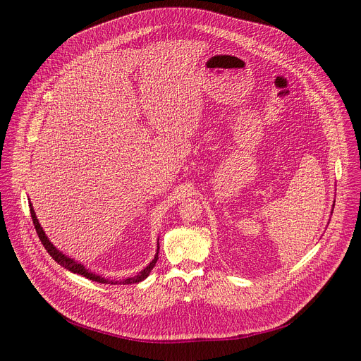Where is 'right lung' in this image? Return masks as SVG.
I'll return each instance as SVG.
<instances>
[{
	"label": "right lung",
	"instance_id": "add662e5",
	"mask_svg": "<svg viewBox=\"0 0 361 361\" xmlns=\"http://www.w3.org/2000/svg\"><path fill=\"white\" fill-rule=\"evenodd\" d=\"M30 212H31V219H32L35 231H37V234H38V237H39V240H41V244H42L44 248L48 251V254H49L51 257H53V259H54L60 266H63L64 269L70 270L71 273L80 274V276H82V277H87L88 280H92V281H97V283H101V284H134V283H140V281H142L144 279L148 277L149 271L152 270L154 266H156V263H157V260H159V250H160V245L157 247V252H156V257H154V260H152L141 273H138L137 276L130 277V279H126V280H123V281L106 280L104 277H99V276H97V274H92L91 271H88L87 269H84L82 264H80V263H77V262L68 259L67 255H64L61 251H59L53 244H51V241L47 238L45 233H44V230L41 228V226H39V223H38V220H37V217H35V213H34V209H32L31 202H30Z\"/></svg>",
	"mask_w": 361,
	"mask_h": 361
}]
</instances>
